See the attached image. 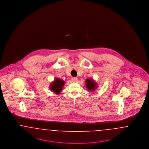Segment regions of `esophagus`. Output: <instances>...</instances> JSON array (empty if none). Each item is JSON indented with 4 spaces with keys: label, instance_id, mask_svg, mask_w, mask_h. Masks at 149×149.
I'll return each instance as SVG.
<instances>
[{
    "label": "esophagus",
    "instance_id": "1",
    "mask_svg": "<svg viewBox=\"0 0 149 149\" xmlns=\"http://www.w3.org/2000/svg\"><path fill=\"white\" fill-rule=\"evenodd\" d=\"M77 80H78V78H76V77H72L71 78V81L72 82H76V81H77Z\"/></svg>",
    "mask_w": 149,
    "mask_h": 149
}]
</instances>
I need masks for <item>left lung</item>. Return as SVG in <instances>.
Listing matches in <instances>:
<instances>
[{"mask_svg":"<svg viewBox=\"0 0 149 149\" xmlns=\"http://www.w3.org/2000/svg\"><path fill=\"white\" fill-rule=\"evenodd\" d=\"M86 87L88 91H94L98 87L97 83L93 80L92 79H86L85 80Z\"/></svg>","mask_w":149,"mask_h":149,"instance_id":"left-lung-1","label":"left lung"}]
</instances>
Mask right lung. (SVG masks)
Returning <instances> with one entry per match:
<instances>
[{"label": "right lung", "mask_w": 149, "mask_h": 149, "mask_svg": "<svg viewBox=\"0 0 149 149\" xmlns=\"http://www.w3.org/2000/svg\"><path fill=\"white\" fill-rule=\"evenodd\" d=\"M64 84L65 81L64 80L58 78H56L55 80L50 84V89L55 94H58L61 92Z\"/></svg>", "instance_id": "right-lung-1"}]
</instances>
